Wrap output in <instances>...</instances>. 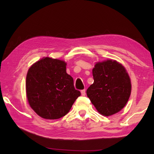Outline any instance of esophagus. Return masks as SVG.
<instances>
[{
    "label": "esophagus",
    "mask_w": 154,
    "mask_h": 154,
    "mask_svg": "<svg viewBox=\"0 0 154 154\" xmlns=\"http://www.w3.org/2000/svg\"><path fill=\"white\" fill-rule=\"evenodd\" d=\"M81 93H82V96H85V90H82L81 91Z\"/></svg>",
    "instance_id": "esophagus-1"
}]
</instances>
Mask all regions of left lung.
Here are the masks:
<instances>
[{
    "mask_svg": "<svg viewBox=\"0 0 154 154\" xmlns=\"http://www.w3.org/2000/svg\"><path fill=\"white\" fill-rule=\"evenodd\" d=\"M94 83L86 91L88 97L99 113L110 116L123 109L131 93L126 70L116 60L97 62L92 70Z\"/></svg>",
    "mask_w": 154,
    "mask_h": 154,
    "instance_id": "left-lung-1",
    "label": "left lung"
}]
</instances>
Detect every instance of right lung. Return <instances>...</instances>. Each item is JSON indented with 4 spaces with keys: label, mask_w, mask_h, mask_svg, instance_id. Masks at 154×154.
Returning a JSON list of instances; mask_svg holds the SVG:
<instances>
[{
    "label": "right lung",
    "mask_w": 154,
    "mask_h": 154,
    "mask_svg": "<svg viewBox=\"0 0 154 154\" xmlns=\"http://www.w3.org/2000/svg\"><path fill=\"white\" fill-rule=\"evenodd\" d=\"M63 60L43 58L28 69L26 90L28 103L35 113L47 119L66 115L81 95L73 79L66 71Z\"/></svg>",
    "instance_id": "obj_1"
}]
</instances>
